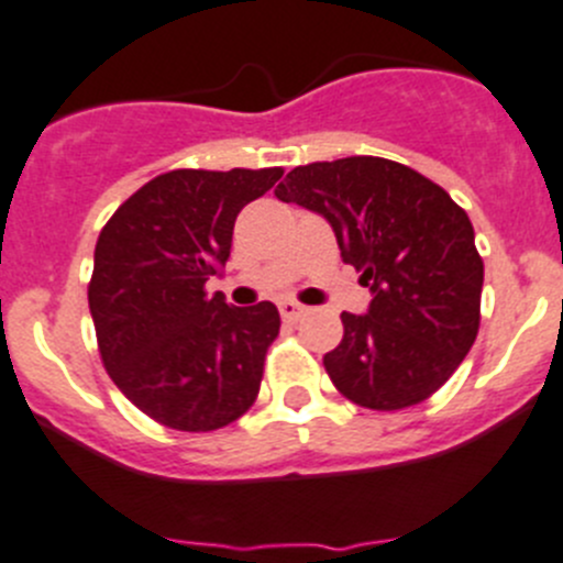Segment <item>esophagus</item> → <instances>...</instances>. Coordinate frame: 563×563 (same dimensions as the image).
<instances>
[{
	"instance_id": "1",
	"label": "esophagus",
	"mask_w": 563,
	"mask_h": 563,
	"mask_svg": "<svg viewBox=\"0 0 563 563\" xmlns=\"http://www.w3.org/2000/svg\"><path fill=\"white\" fill-rule=\"evenodd\" d=\"M280 317L286 319V322H297V319L306 317V308L299 306V302H294V299H283V302H280Z\"/></svg>"
}]
</instances>
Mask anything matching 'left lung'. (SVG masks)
Returning <instances> with one entry per match:
<instances>
[{"instance_id":"8db88e82","label":"left lung","mask_w":563,"mask_h":563,"mask_svg":"<svg viewBox=\"0 0 563 563\" xmlns=\"http://www.w3.org/2000/svg\"><path fill=\"white\" fill-rule=\"evenodd\" d=\"M275 197L322 213L375 294L366 317L341 313L344 339L324 355L333 386L372 411L433 397L481 328L483 257L466 210L411 166L372 155L297 166Z\"/></svg>"}]
</instances>
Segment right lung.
<instances>
[{
	"label": "right lung",
	"instance_id": "1",
	"mask_svg": "<svg viewBox=\"0 0 563 563\" xmlns=\"http://www.w3.org/2000/svg\"><path fill=\"white\" fill-rule=\"evenodd\" d=\"M280 177V166L166 172L99 233L88 283L99 355L119 391L163 428L208 433L255 402L280 313L272 302L228 306L205 283L230 257L241 208Z\"/></svg>",
	"mask_w": 563,
	"mask_h": 563
}]
</instances>
